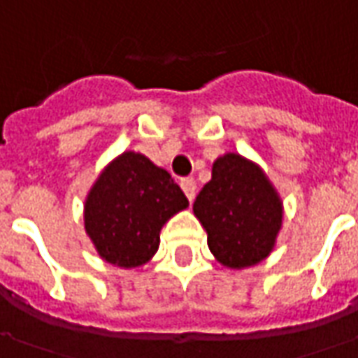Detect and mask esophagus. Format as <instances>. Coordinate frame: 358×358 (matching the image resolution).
<instances>
[{"label": "esophagus", "mask_w": 358, "mask_h": 358, "mask_svg": "<svg viewBox=\"0 0 358 358\" xmlns=\"http://www.w3.org/2000/svg\"><path fill=\"white\" fill-rule=\"evenodd\" d=\"M180 186H182V190L186 194V198L190 202H194V198H196V182H194V178H184L180 182Z\"/></svg>", "instance_id": "esophagus-1"}]
</instances>
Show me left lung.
Listing matches in <instances>:
<instances>
[{
  "mask_svg": "<svg viewBox=\"0 0 358 358\" xmlns=\"http://www.w3.org/2000/svg\"><path fill=\"white\" fill-rule=\"evenodd\" d=\"M194 216L208 234V248L229 269L264 262L275 248L283 203L264 170L228 152L212 166V180L194 202Z\"/></svg>",
  "mask_w": 358,
  "mask_h": 358,
  "instance_id": "8db88e82",
  "label": "left lung"
}]
</instances>
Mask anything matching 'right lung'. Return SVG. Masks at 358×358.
Wrapping results in <instances>:
<instances>
[{
	"label": "right lung",
	"instance_id": "right-lung-1",
	"mask_svg": "<svg viewBox=\"0 0 358 358\" xmlns=\"http://www.w3.org/2000/svg\"><path fill=\"white\" fill-rule=\"evenodd\" d=\"M186 208L188 198L166 170L129 150L93 184L85 200V229L105 262L130 269L155 255L162 226Z\"/></svg>",
	"mask_w": 358,
	"mask_h": 358
}]
</instances>
